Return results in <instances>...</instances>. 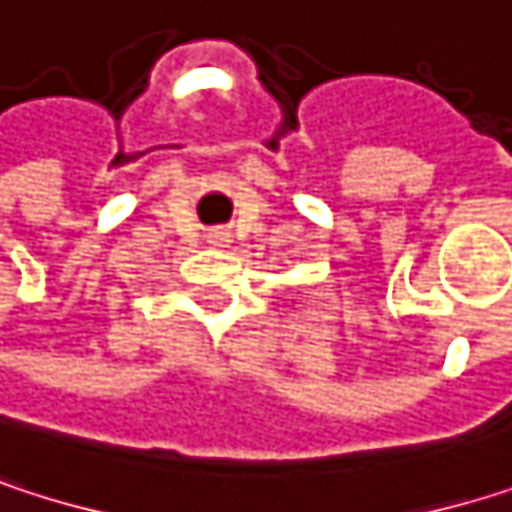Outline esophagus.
<instances>
[{
  "label": "esophagus",
  "mask_w": 512,
  "mask_h": 512,
  "mask_svg": "<svg viewBox=\"0 0 512 512\" xmlns=\"http://www.w3.org/2000/svg\"><path fill=\"white\" fill-rule=\"evenodd\" d=\"M225 240H228L225 231H213V234H210V243H225Z\"/></svg>",
  "instance_id": "1"
}]
</instances>
